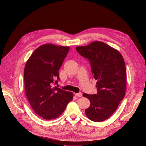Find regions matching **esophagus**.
Returning <instances> with one entry per match:
<instances>
[{
	"mask_svg": "<svg viewBox=\"0 0 146 146\" xmlns=\"http://www.w3.org/2000/svg\"><path fill=\"white\" fill-rule=\"evenodd\" d=\"M74 95H75V96H77V97H81V96H82V93H78V94H74Z\"/></svg>",
	"mask_w": 146,
	"mask_h": 146,
	"instance_id": "esophagus-1",
	"label": "esophagus"
}]
</instances>
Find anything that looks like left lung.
Masks as SVG:
<instances>
[{
	"label": "left lung",
	"mask_w": 146,
	"mask_h": 146,
	"mask_svg": "<svg viewBox=\"0 0 146 146\" xmlns=\"http://www.w3.org/2000/svg\"><path fill=\"white\" fill-rule=\"evenodd\" d=\"M89 60L94 78L97 80L96 94H83L90 102L85 110L87 117L94 122L110 118L116 111L125 94L127 74L124 60L121 53L101 41L76 48Z\"/></svg>",
	"instance_id": "1"
}]
</instances>
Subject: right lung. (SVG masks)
<instances>
[{"mask_svg":"<svg viewBox=\"0 0 146 146\" xmlns=\"http://www.w3.org/2000/svg\"><path fill=\"white\" fill-rule=\"evenodd\" d=\"M69 50L68 47L43 44L33 52L26 63L24 72L25 94L33 110L43 119L57 118L73 99L71 92L53 87L54 83H58V71Z\"/></svg>","mask_w":146,"mask_h":146,"instance_id":"add662e5","label":"right lung"}]
</instances>
